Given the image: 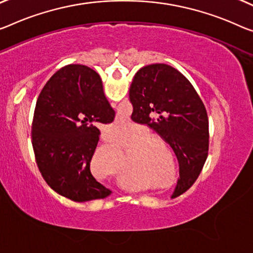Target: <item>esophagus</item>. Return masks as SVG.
Returning a JSON list of instances; mask_svg holds the SVG:
<instances>
[{"mask_svg":"<svg viewBox=\"0 0 253 253\" xmlns=\"http://www.w3.org/2000/svg\"><path fill=\"white\" fill-rule=\"evenodd\" d=\"M112 105H116V104H115V103H113V104H112Z\"/></svg>","mask_w":253,"mask_h":253,"instance_id":"34e87169","label":"esophagus"}]
</instances>
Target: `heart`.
<instances>
[{"instance_id": "b5f03b06", "label": "heart", "mask_w": 253, "mask_h": 253, "mask_svg": "<svg viewBox=\"0 0 253 253\" xmlns=\"http://www.w3.org/2000/svg\"><path fill=\"white\" fill-rule=\"evenodd\" d=\"M141 136V138L135 140L129 145L130 149H133L131 151V161L135 166H148L153 164L155 159L157 157V147L156 142L154 141H161L164 142L161 135L149 133V130L143 126H134L129 131L127 137L123 140H120L122 145H126L132 140ZM100 151H110V153H118L119 146L115 143H104L100 145L98 148L95 150L94 157L97 156Z\"/></svg>"}]
</instances>
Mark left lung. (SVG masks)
I'll use <instances>...</instances> for the list:
<instances>
[{"label":"left lung","mask_w":253,"mask_h":253,"mask_svg":"<svg viewBox=\"0 0 253 253\" xmlns=\"http://www.w3.org/2000/svg\"><path fill=\"white\" fill-rule=\"evenodd\" d=\"M129 98L132 120L149 126L173 148L180 166L174 194L183 193L196 182L208 156V115L203 100L180 71L164 63L140 69Z\"/></svg>","instance_id":"1"}]
</instances>
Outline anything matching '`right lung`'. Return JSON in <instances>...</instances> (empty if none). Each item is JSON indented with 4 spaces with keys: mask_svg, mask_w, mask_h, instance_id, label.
<instances>
[{
    "mask_svg": "<svg viewBox=\"0 0 253 253\" xmlns=\"http://www.w3.org/2000/svg\"><path fill=\"white\" fill-rule=\"evenodd\" d=\"M114 116L102 79L86 65H65L47 81L35 107L32 137L38 169L54 191L77 203L110 196L92 176L90 162L98 126Z\"/></svg>",
    "mask_w": 253,
    "mask_h": 253,
    "instance_id": "add662e5",
    "label": "right lung"
}]
</instances>
